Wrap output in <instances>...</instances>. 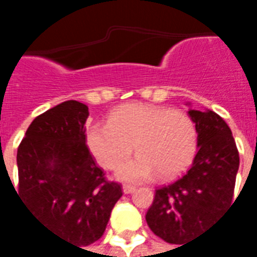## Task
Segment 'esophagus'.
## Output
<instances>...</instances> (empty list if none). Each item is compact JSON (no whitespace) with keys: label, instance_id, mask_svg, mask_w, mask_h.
I'll return each mask as SVG.
<instances>
[{"label":"esophagus","instance_id":"obj_1","mask_svg":"<svg viewBox=\"0 0 257 257\" xmlns=\"http://www.w3.org/2000/svg\"><path fill=\"white\" fill-rule=\"evenodd\" d=\"M122 191L125 194H131L135 191V186H131V184H123Z\"/></svg>","mask_w":257,"mask_h":257}]
</instances>
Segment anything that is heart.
Returning <instances> with one entry per match:
<instances>
[{
    "instance_id": "b5f03b06",
    "label": "heart",
    "mask_w": 257,
    "mask_h": 257,
    "mask_svg": "<svg viewBox=\"0 0 257 257\" xmlns=\"http://www.w3.org/2000/svg\"><path fill=\"white\" fill-rule=\"evenodd\" d=\"M88 147L106 169H117L133 151L135 157L118 171L125 182H145L158 175L171 179L193 161L197 129L189 114L168 107L129 103L110 114L108 123H95L88 131Z\"/></svg>"
}]
</instances>
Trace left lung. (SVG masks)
<instances>
[{
    "label": "left lung",
    "instance_id": "left-lung-1",
    "mask_svg": "<svg viewBox=\"0 0 257 257\" xmlns=\"http://www.w3.org/2000/svg\"><path fill=\"white\" fill-rule=\"evenodd\" d=\"M198 150L176 182L156 190L146 220L157 237L175 245L189 243L231 205L239 154L231 129L215 111L189 110Z\"/></svg>",
    "mask_w": 257,
    "mask_h": 257
}]
</instances>
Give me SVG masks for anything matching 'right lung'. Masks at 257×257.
<instances>
[{
  "label": "right lung",
  "mask_w": 257,
  "mask_h": 257,
  "mask_svg": "<svg viewBox=\"0 0 257 257\" xmlns=\"http://www.w3.org/2000/svg\"><path fill=\"white\" fill-rule=\"evenodd\" d=\"M88 115L84 103L63 101L34 118L18 149L26 209L78 248L103 235L122 195L121 184L107 180L86 146Z\"/></svg>",
  "instance_id": "1"
}]
</instances>
